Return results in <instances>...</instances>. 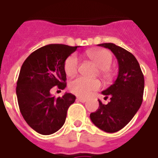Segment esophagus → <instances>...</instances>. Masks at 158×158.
<instances>
[{
    "label": "esophagus",
    "instance_id": "1",
    "mask_svg": "<svg viewBox=\"0 0 158 158\" xmlns=\"http://www.w3.org/2000/svg\"><path fill=\"white\" fill-rule=\"evenodd\" d=\"M77 100L79 102H81V103H85L87 101V99H84V98H81V97H78L77 98Z\"/></svg>",
    "mask_w": 158,
    "mask_h": 158
}]
</instances>
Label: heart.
Returning <instances> with one entry per match:
<instances>
[{
  "label": "heart",
  "mask_w": 158,
  "mask_h": 158,
  "mask_svg": "<svg viewBox=\"0 0 158 158\" xmlns=\"http://www.w3.org/2000/svg\"><path fill=\"white\" fill-rule=\"evenodd\" d=\"M88 56L94 63L99 69V74L106 81H108L112 78V73L109 67L112 63V53L107 50L96 49L90 50L87 52ZM79 66V61L75 54H71L66 59L64 62V71L68 76H73L78 71ZM100 87L99 80H89L83 77L76 78L69 83L70 91L78 96H87L94 91H96Z\"/></svg>",
  "instance_id": "obj_1"
}]
</instances>
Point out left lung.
<instances>
[{"label":"left lung","mask_w":158,"mask_h":158,"mask_svg":"<svg viewBox=\"0 0 158 158\" xmlns=\"http://www.w3.org/2000/svg\"><path fill=\"white\" fill-rule=\"evenodd\" d=\"M112 50L119 64L117 79L112 85L102 91L107 104L99 99V108L90 115L95 126L106 132H116L126 126L142 104L144 79L134 55L113 43H103Z\"/></svg>","instance_id":"1"}]
</instances>
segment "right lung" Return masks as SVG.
Listing matches in <instances>:
<instances>
[{"label": "right lung", "instance_id": "obj_1", "mask_svg": "<svg viewBox=\"0 0 158 158\" xmlns=\"http://www.w3.org/2000/svg\"><path fill=\"white\" fill-rule=\"evenodd\" d=\"M78 46L50 44L28 56L19 73L16 93L20 112L30 127L42 135H50L62 128L67 109L75 101L71 93L56 98L50 89L67 86L64 62Z\"/></svg>", "mask_w": 158, "mask_h": 158}]
</instances>
